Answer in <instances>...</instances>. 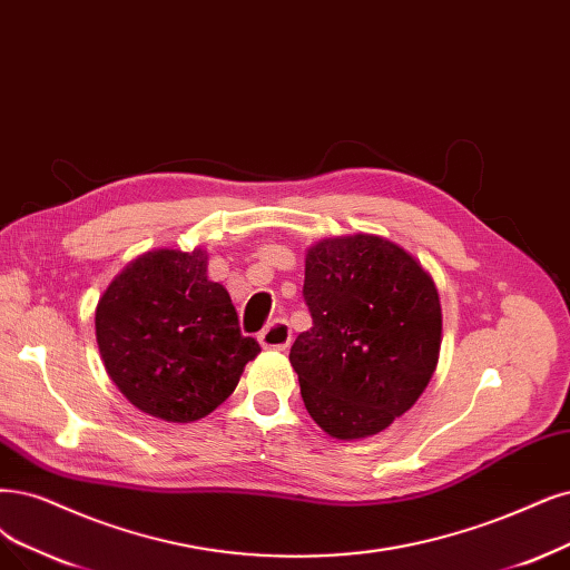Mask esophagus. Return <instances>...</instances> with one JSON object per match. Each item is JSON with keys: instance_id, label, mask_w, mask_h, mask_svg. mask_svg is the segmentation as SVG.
<instances>
[{"instance_id": "esophagus-1", "label": "esophagus", "mask_w": 570, "mask_h": 570, "mask_svg": "<svg viewBox=\"0 0 570 570\" xmlns=\"http://www.w3.org/2000/svg\"><path fill=\"white\" fill-rule=\"evenodd\" d=\"M258 341L267 350H286L293 341V331H291L288 322L277 320V322H272L265 331H261Z\"/></svg>"}]
</instances>
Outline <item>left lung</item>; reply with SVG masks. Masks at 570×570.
<instances>
[{
    "mask_svg": "<svg viewBox=\"0 0 570 570\" xmlns=\"http://www.w3.org/2000/svg\"><path fill=\"white\" fill-rule=\"evenodd\" d=\"M303 298L312 328L288 360L307 413L335 439L383 432L417 402L439 360L432 277L383 237H333L307 250Z\"/></svg>",
    "mask_w": 570,
    "mask_h": 570,
    "instance_id": "obj_1",
    "label": "left lung"
}]
</instances>
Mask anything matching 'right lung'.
Masks as SVG:
<instances>
[{
    "label": "right lung",
    "instance_id": "obj_1",
    "mask_svg": "<svg viewBox=\"0 0 570 570\" xmlns=\"http://www.w3.org/2000/svg\"><path fill=\"white\" fill-rule=\"evenodd\" d=\"M96 338L119 392L166 423L218 409L261 352L229 293L206 277L202 248H159L126 265L98 301Z\"/></svg>",
    "mask_w": 570,
    "mask_h": 570
}]
</instances>
